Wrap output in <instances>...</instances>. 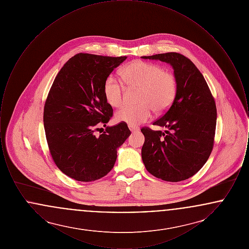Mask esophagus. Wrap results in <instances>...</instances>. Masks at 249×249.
<instances>
[{"instance_id": "1", "label": "esophagus", "mask_w": 249, "mask_h": 249, "mask_svg": "<svg viewBox=\"0 0 249 249\" xmlns=\"http://www.w3.org/2000/svg\"><path fill=\"white\" fill-rule=\"evenodd\" d=\"M129 129H130V131L133 133V132H136V131H138L139 130V128L138 127H135V126H130L129 125Z\"/></svg>"}]
</instances>
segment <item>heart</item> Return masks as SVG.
<instances>
[{
    "instance_id": "b5f03b06",
    "label": "heart",
    "mask_w": 249,
    "mask_h": 249,
    "mask_svg": "<svg viewBox=\"0 0 249 249\" xmlns=\"http://www.w3.org/2000/svg\"><path fill=\"white\" fill-rule=\"evenodd\" d=\"M123 80L130 88L139 89L137 106H125L116 114V120L130 126H137L150 119L152 108L163 112L173 103L177 93L175 76L163 71L162 67L149 62L135 60L121 71ZM104 94L107 103L113 107L123 104L124 87L114 75H108L104 84Z\"/></svg>"
}]
</instances>
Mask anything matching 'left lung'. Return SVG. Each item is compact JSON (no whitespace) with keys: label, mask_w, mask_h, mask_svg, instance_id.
Instances as JSON below:
<instances>
[{"label":"left lung","mask_w":249,"mask_h":249,"mask_svg":"<svg viewBox=\"0 0 249 249\" xmlns=\"http://www.w3.org/2000/svg\"><path fill=\"white\" fill-rule=\"evenodd\" d=\"M142 58L169 63L177 82L172 106L153 123L167 130H141L142 162L157 178L186 180L201 170L212 152L216 125L213 97L201 71L187 57L169 52Z\"/></svg>","instance_id":"left-lung-1"}]
</instances>
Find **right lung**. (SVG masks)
I'll return each instance as SVG.
<instances>
[{"label":"right lung","instance_id":"obj_1","mask_svg":"<svg viewBox=\"0 0 249 249\" xmlns=\"http://www.w3.org/2000/svg\"><path fill=\"white\" fill-rule=\"evenodd\" d=\"M127 57L79 53L60 69L44 108L48 147L59 170L77 181L104 178L113 169L118 148L130 136L126 123L107 126L113 108L104 94L107 76Z\"/></svg>","mask_w":249,"mask_h":249}]
</instances>
